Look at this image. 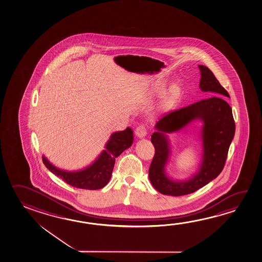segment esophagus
<instances>
[{"label": "esophagus", "mask_w": 262, "mask_h": 262, "mask_svg": "<svg viewBox=\"0 0 262 262\" xmlns=\"http://www.w3.org/2000/svg\"><path fill=\"white\" fill-rule=\"evenodd\" d=\"M146 134H147V130H146V125H144V124H141V125H139L136 129V135L138 136L139 138H145L146 136Z\"/></svg>", "instance_id": "1"}]
</instances>
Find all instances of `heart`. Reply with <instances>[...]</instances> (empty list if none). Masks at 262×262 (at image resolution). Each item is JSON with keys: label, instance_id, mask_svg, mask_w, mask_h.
Segmentation results:
<instances>
[{"label": "heart", "instance_id": "b5f03b06", "mask_svg": "<svg viewBox=\"0 0 262 262\" xmlns=\"http://www.w3.org/2000/svg\"><path fill=\"white\" fill-rule=\"evenodd\" d=\"M162 92V87H158L156 89L153 90V93L155 94H160ZM181 90L177 84H172L169 87V92L166 94L162 103H161V108L163 110H170L175 102H177L178 98L180 96Z\"/></svg>", "mask_w": 262, "mask_h": 262}]
</instances>
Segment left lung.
<instances>
[{"label": "left lung", "instance_id": "1", "mask_svg": "<svg viewBox=\"0 0 262 262\" xmlns=\"http://www.w3.org/2000/svg\"><path fill=\"white\" fill-rule=\"evenodd\" d=\"M200 89L229 97L207 67L199 65ZM201 119L202 128L203 160L199 171L189 180L175 182L164 172L170 154L166 133L178 130L193 119ZM157 132L151 136L155 155L151 162L148 177L156 190L166 195L181 196L192 193L206 185L221 173L226 163L231 142L235 136V121L230 105L221 97H211L186 107L170 112L156 124Z\"/></svg>", "mask_w": 262, "mask_h": 262}]
</instances>
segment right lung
Wrapping results in <instances>:
<instances>
[{"mask_svg": "<svg viewBox=\"0 0 262 262\" xmlns=\"http://www.w3.org/2000/svg\"><path fill=\"white\" fill-rule=\"evenodd\" d=\"M133 140V130L130 127L112 134L104 149L96 160L85 169L77 171L58 169L51 164L45 156H43V163L51 172L71 186L85 190H99L109 182L116 158L131 146Z\"/></svg>", "mask_w": 262, "mask_h": 262, "instance_id": "obj_1", "label": "right lung"}]
</instances>
